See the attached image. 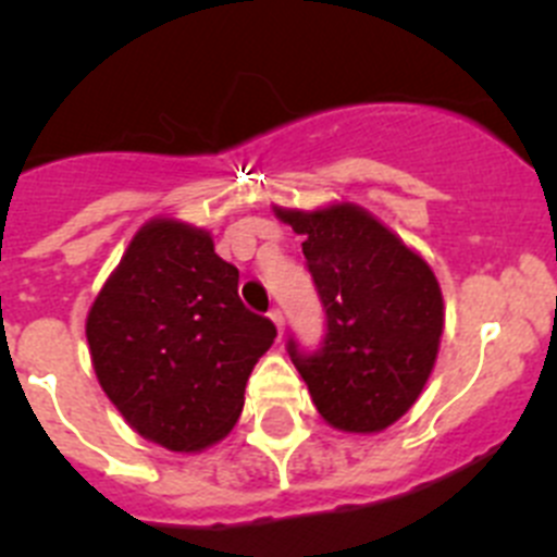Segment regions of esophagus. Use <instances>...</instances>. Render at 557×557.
I'll use <instances>...</instances> for the list:
<instances>
[{"mask_svg": "<svg viewBox=\"0 0 557 557\" xmlns=\"http://www.w3.org/2000/svg\"><path fill=\"white\" fill-rule=\"evenodd\" d=\"M269 319H272L274 326H277V335H283V330H285V315H283V310L274 308L272 313H269Z\"/></svg>", "mask_w": 557, "mask_h": 557, "instance_id": "esophagus-1", "label": "esophagus"}]
</instances>
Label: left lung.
<instances>
[{
  "label": "left lung",
  "mask_w": 557,
  "mask_h": 557,
  "mask_svg": "<svg viewBox=\"0 0 557 557\" xmlns=\"http://www.w3.org/2000/svg\"><path fill=\"white\" fill-rule=\"evenodd\" d=\"M274 214L305 236L302 252L324 305L321 349L288 341L315 409L332 429L376 434L409 412L434 371L443 290L429 263L355 202Z\"/></svg>",
  "instance_id": "left-lung-1"
}]
</instances>
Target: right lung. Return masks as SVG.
Segmentation results:
<instances>
[{
	"label": "right lung",
	"mask_w": 557,
	"mask_h": 557,
	"mask_svg": "<svg viewBox=\"0 0 557 557\" xmlns=\"http://www.w3.org/2000/svg\"><path fill=\"white\" fill-rule=\"evenodd\" d=\"M277 337L238 299V269L211 233L150 220L87 313L98 384L137 434L175 454L236 425L255 362Z\"/></svg>",
	"instance_id": "right-lung-1"
}]
</instances>
